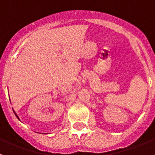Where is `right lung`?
<instances>
[{
  "label": "right lung",
  "instance_id": "obj_1",
  "mask_svg": "<svg viewBox=\"0 0 155 155\" xmlns=\"http://www.w3.org/2000/svg\"><path fill=\"white\" fill-rule=\"evenodd\" d=\"M14 114H15V116H16V117H17V118H18V119H19V117H18V116H17V115H16V114H15V112H14Z\"/></svg>",
  "mask_w": 155,
  "mask_h": 155
}]
</instances>
